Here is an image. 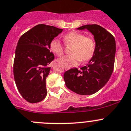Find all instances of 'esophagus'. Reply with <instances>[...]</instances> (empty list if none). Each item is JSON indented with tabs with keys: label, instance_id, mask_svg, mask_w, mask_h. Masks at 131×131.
<instances>
[{
	"label": "esophagus",
	"instance_id": "obj_1",
	"mask_svg": "<svg viewBox=\"0 0 131 131\" xmlns=\"http://www.w3.org/2000/svg\"><path fill=\"white\" fill-rule=\"evenodd\" d=\"M65 69H66H66H67V68H65Z\"/></svg>",
	"mask_w": 131,
	"mask_h": 131
}]
</instances>
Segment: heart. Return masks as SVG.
<instances>
[{
    "label": "heart",
    "mask_w": 131,
    "mask_h": 131,
    "mask_svg": "<svg viewBox=\"0 0 131 131\" xmlns=\"http://www.w3.org/2000/svg\"><path fill=\"white\" fill-rule=\"evenodd\" d=\"M64 42L67 44L73 45L71 53L58 60V62L66 68L75 66L80 61L89 60L94 55L96 43L94 39L85 37L84 34L77 31H71L63 36ZM50 49L54 54L60 57L63 53V46L58 38L52 40L50 42Z\"/></svg>",
    "instance_id": "b5f03b06"
}]
</instances>
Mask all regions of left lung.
<instances>
[{"label":"left lung","mask_w":131,"mask_h":131,"mask_svg":"<svg viewBox=\"0 0 131 131\" xmlns=\"http://www.w3.org/2000/svg\"><path fill=\"white\" fill-rule=\"evenodd\" d=\"M88 29L94 36L96 49L89 63L80 70L72 68L63 75L67 88L81 95H91L107 83L113 73L116 53L114 37L102 26L88 24L77 28Z\"/></svg>","instance_id":"8db88e82"}]
</instances>
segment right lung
I'll list each match as a JSON object with an SVG mask.
<instances>
[{"label": "right lung", "instance_id": "add662e5", "mask_svg": "<svg viewBox=\"0 0 131 131\" xmlns=\"http://www.w3.org/2000/svg\"><path fill=\"white\" fill-rule=\"evenodd\" d=\"M63 29L38 24L18 40L13 63L16 85L22 96L29 103L43 100L47 95L46 79L50 71L49 63L54 56L50 42Z\"/></svg>", "mask_w": 131, "mask_h": 131}]
</instances>
